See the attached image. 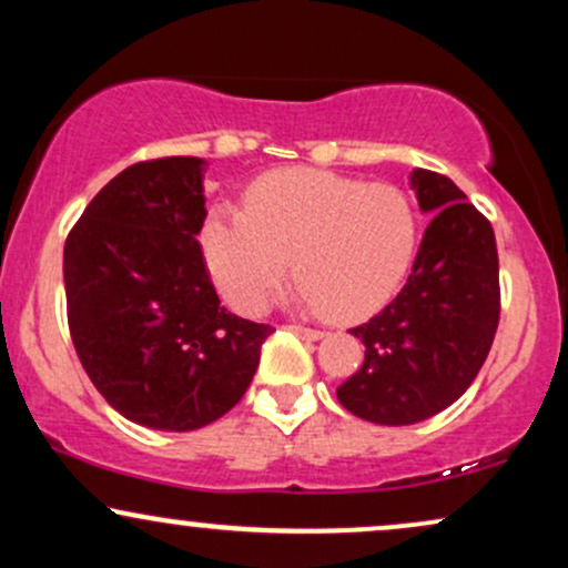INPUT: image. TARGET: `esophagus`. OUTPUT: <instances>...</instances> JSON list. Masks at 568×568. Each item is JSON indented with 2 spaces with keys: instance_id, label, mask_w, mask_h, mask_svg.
Wrapping results in <instances>:
<instances>
[{
  "instance_id": "esophagus-1",
  "label": "esophagus",
  "mask_w": 568,
  "mask_h": 568,
  "mask_svg": "<svg viewBox=\"0 0 568 568\" xmlns=\"http://www.w3.org/2000/svg\"><path fill=\"white\" fill-rule=\"evenodd\" d=\"M291 331H293V334H298V336L310 338V342H317V338H323V336H325L323 331H317V328H304V325H291Z\"/></svg>"
}]
</instances>
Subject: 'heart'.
<instances>
[{"mask_svg":"<svg viewBox=\"0 0 568 568\" xmlns=\"http://www.w3.org/2000/svg\"><path fill=\"white\" fill-rule=\"evenodd\" d=\"M243 207L213 205L200 243L219 291L243 315H262L288 272L293 302L336 321L374 312L406 277L416 216L393 184L317 168L266 173Z\"/></svg>","mask_w":568,"mask_h":568,"instance_id":"obj_1","label":"heart"}]
</instances>
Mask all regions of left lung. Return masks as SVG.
I'll list each match as a JSON object with an SVG mask.
<instances>
[{
    "label": "left lung",
    "instance_id": "left-lung-1",
    "mask_svg": "<svg viewBox=\"0 0 568 568\" xmlns=\"http://www.w3.org/2000/svg\"><path fill=\"white\" fill-rule=\"evenodd\" d=\"M422 213H435L403 291L349 334L366 361L336 389L374 425H416L459 400L491 349L499 323V258L491 224L446 175H408Z\"/></svg>",
    "mask_w": 568,
    "mask_h": 568
}]
</instances>
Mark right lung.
<instances>
[{"mask_svg": "<svg viewBox=\"0 0 568 568\" xmlns=\"http://www.w3.org/2000/svg\"><path fill=\"white\" fill-rule=\"evenodd\" d=\"M200 158H165L114 175L63 247L69 331L90 382L141 427L200 429L245 395L275 328L221 306L197 234Z\"/></svg>", "mask_w": 568, "mask_h": 568, "instance_id": "add662e5", "label": "right lung"}]
</instances>
